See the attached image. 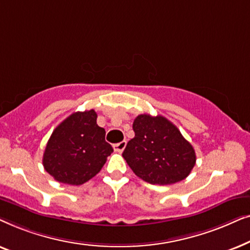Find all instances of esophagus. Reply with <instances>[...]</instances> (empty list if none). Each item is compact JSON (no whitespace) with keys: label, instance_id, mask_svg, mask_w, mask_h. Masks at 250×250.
<instances>
[{"label":"esophagus","instance_id":"esophagus-1","mask_svg":"<svg viewBox=\"0 0 250 250\" xmlns=\"http://www.w3.org/2000/svg\"><path fill=\"white\" fill-rule=\"evenodd\" d=\"M125 146H126V141H122V142L116 143V145H114V149L116 150V151L122 152L123 150L125 149Z\"/></svg>","mask_w":250,"mask_h":250}]
</instances>
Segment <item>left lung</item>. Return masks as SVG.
I'll list each match as a JSON object with an SVG mask.
<instances>
[{
	"mask_svg": "<svg viewBox=\"0 0 250 250\" xmlns=\"http://www.w3.org/2000/svg\"><path fill=\"white\" fill-rule=\"evenodd\" d=\"M135 136L123 157L136 176L150 184L167 186L186 179L196 164V152L180 129L163 116L139 115Z\"/></svg>",
	"mask_w": 250,
	"mask_h": 250,
	"instance_id": "left-lung-1",
	"label": "left lung"
}]
</instances>
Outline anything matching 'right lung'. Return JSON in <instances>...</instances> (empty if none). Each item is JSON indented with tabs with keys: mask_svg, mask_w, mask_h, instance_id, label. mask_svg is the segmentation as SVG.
Returning <instances> with one entry per match:
<instances>
[{
	"mask_svg": "<svg viewBox=\"0 0 250 250\" xmlns=\"http://www.w3.org/2000/svg\"><path fill=\"white\" fill-rule=\"evenodd\" d=\"M93 109L77 111L61 122L47 141L43 166L60 183L81 186L100 172L114 151L97 124Z\"/></svg>",
	"mask_w": 250,
	"mask_h": 250,
	"instance_id": "1",
	"label": "right lung"
}]
</instances>
